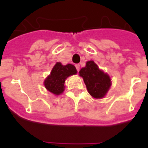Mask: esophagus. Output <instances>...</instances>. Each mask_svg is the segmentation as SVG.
I'll use <instances>...</instances> for the list:
<instances>
[{
  "mask_svg": "<svg viewBox=\"0 0 148 148\" xmlns=\"http://www.w3.org/2000/svg\"><path fill=\"white\" fill-rule=\"evenodd\" d=\"M75 67H76L77 71H80V65L76 64V65H75Z\"/></svg>",
  "mask_w": 148,
  "mask_h": 148,
  "instance_id": "34e87169",
  "label": "esophagus"
}]
</instances>
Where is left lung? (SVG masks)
<instances>
[{
  "label": "left lung",
  "instance_id": "left-lung-1",
  "mask_svg": "<svg viewBox=\"0 0 148 148\" xmlns=\"http://www.w3.org/2000/svg\"><path fill=\"white\" fill-rule=\"evenodd\" d=\"M83 77L88 92L95 98H102L109 90L111 83L110 77L99 69L93 60L86 63L85 67L79 71Z\"/></svg>",
  "mask_w": 148,
  "mask_h": 148
}]
</instances>
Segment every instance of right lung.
Here are the masks:
<instances>
[{
	"instance_id": "right-lung-1",
	"label": "right lung",
	"mask_w": 148,
	"mask_h": 148,
	"mask_svg": "<svg viewBox=\"0 0 148 148\" xmlns=\"http://www.w3.org/2000/svg\"><path fill=\"white\" fill-rule=\"evenodd\" d=\"M77 74V70L74 65H62L57 63L51 71V74L45 81V86L47 90L53 95H59L64 90V81L67 77Z\"/></svg>"
}]
</instances>
